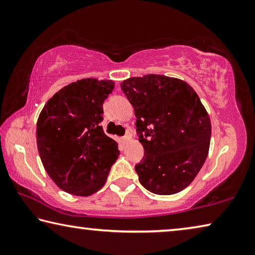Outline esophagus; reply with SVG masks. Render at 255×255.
<instances>
[{
  "label": "esophagus",
  "mask_w": 255,
  "mask_h": 255,
  "mask_svg": "<svg viewBox=\"0 0 255 255\" xmlns=\"http://www.w3.org/2000/svg\"><path fill=\"white\" fill-rule=\"evenodd\" d=\"M130 138H131L130 135H126V136H124V137L122 138V140L124 141V143H127V141L130 140Z\"/></svg>",
  "instance_id": "esophagus-1"
}]
</instances>
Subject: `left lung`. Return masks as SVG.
<instances>
[{
    "label": "left lung",
    "mask_w": 255,
    "mask_h": 255,
    "mask_svg": "<svg viewBox=\"0 0 255 255\" xmlns=\"http://www.w3.org/2000/svg\"><path fill=\"white\" fill-rule=\"evenodd\" d=\"M122 90L133 107L145 156L135 170L155 195L182 191L209 152L211 124L199 97L187 82L165 75L129 77Z\"/></svg>",
    "instance_id": "obj_1"
}]
</instances>
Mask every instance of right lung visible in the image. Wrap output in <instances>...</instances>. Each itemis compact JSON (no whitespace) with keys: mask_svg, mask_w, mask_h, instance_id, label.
Listing matches in <instances>:
<instances>
[{"mask_svg":"<svg viewBox=\"0 0 255 255\" xmlns=\"http://www.w3.org/2000/svg\"><path fill=\"white\" fill-rule=\"evenodd\" d=\"M112 80L82 79L51 97L37 120V147L45 170L58 188L88 197L105 185L119 156L117 141L103 132V102Z\"/></svg>","mask_w":255,"mask_h":255,"instance_id":"obj_1","label":"right lung"}]
</instances>
